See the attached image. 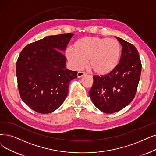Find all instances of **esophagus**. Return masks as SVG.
Masks as SVG:
<instances>
[{
	"instance_id": "1",
	"label": "esophagus",
	"mask_w": 156,
	"mask_h": 156,
	"mask_svg": "<svg viewBox=\"0 0 156 156\" xmlns=\"http://www.w3.org/2000/svg\"><path fill=\"white\" fill-rule=\"evenodd\" d=\"M84 75H86L85 73L82 72H79L77 73V77H78V78H80V77H83V76H84Z\"/></svg>"
}]
</instances>
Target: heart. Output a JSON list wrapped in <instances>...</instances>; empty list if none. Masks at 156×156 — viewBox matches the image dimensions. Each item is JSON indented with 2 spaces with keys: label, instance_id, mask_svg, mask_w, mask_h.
<instances>
[{
  "label": "heart",
  "instance_id": "heart-1",
  "mask_svg": "<svg viewBox=\"0 0 156 156\" xmlns=\"http://www.w3.org/2000/svg\"><path fill=\"white\" fill-rule=\"evenodd\" d=\"M65 55L73 70L81 69L89 59L90 70L98 76H105L119 64L122 47L115 39L88 36L75 42L72 48L66 50Z\"/></svg>",
  "mask_w": 156,
  "mask_h": 156
}]
</instances>
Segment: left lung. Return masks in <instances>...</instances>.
I'll use <instances>...</instances> for the list:
<instances>
[{
    "instance_id": "left-lung-1",
    "label": "left lung",
    "mask_w": 156,
    "mask_h": 156,
    "mask_svg": "<svg viewBox=\"0 0 156 156\" xmlns=\"http://www.w3.org/2000/svg\"><path fill=\"white\" fill-rule=\"evenodd\" d=\"M116 38L123 47L119 64L107 76L93 77L89 91L93 104L105 113L119 111L132 102L141 72L138 50L130 43Z\"/></svg>"
}]
</instances>
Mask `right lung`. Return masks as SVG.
I'll return each instance as SVG.
<instances>
[{
  "label": "right lung",
  "mask_w": 156,
  "mask_h": 156,
  "mask_svg": "<svg viewBox=\"0 0 156 156\" xmlns=\"http://www.w3.org/2000/svg\"><path fill=\"white\" fill-rule=\"evenodd\" d=\"M72 33L49 36L25 47L16 62L18 88L22 101L36 112L51 113L63 103L77 72L66 68L63 55Z\"/></svg>",
  "instance_id": "right-lung-1"
}]
</instances>
